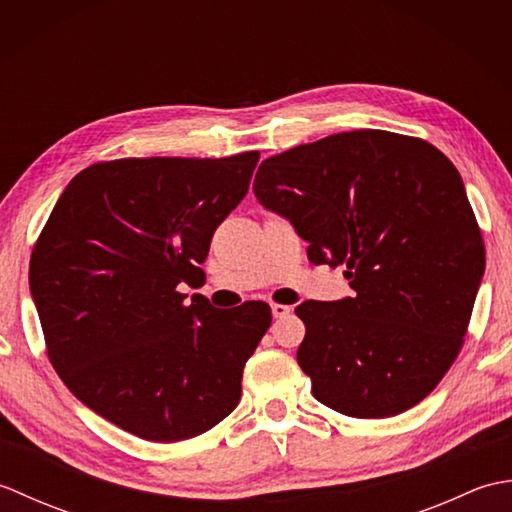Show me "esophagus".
<instances>
[{"instance_id":"34e87169","label":"esophagus","mask_w":512,"mask_h":512,"mask_svg":"<svg viewBox=\"0 0 512 512\" xmlns=\"http://www.w3.org/2000/svg\"><path fill=\"white\" fill-rule=\"evenodd\" d=\"M270 310H273V317L275 319H284V317H288V314L292 312V308L284 306V303H273V306H270Z\"/></svg>"}]
</instances>
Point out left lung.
<instances>
[{
	"label": "left lung",
	"mask_w": 512,
	"mask_h": 512,
	"mask_svg": "<svg viewBox=\"0 0 512 512\" xmlns=\"http://www.w3.org/2000/svg\"><path fill=\"white\" fill-rule=\"evenodd\" d=\"M253 191L354 290L295 308L314 398L352 418L418 405L458 356L484 277L453 162L420 138L356 129L266 158Z\"/></svg>",
	"instance_id": "8db88e82"
}]
</instances>
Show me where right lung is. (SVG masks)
Instances as JSON below:
<instances>
[{
  "instance_id": "1",
  "label": "right lung",
  "mask_w": 512,
  "mask_h": 512,
  "mask_svg": "<svg viewBox=\"0 0 512 512\" xmlns=\"http://www.w3.org/2000/svg\"><path fill=\"white\" fill-rule=\"evenodd\" d=\"M259 151L123 158L70 180L30 259L50 363L72 394L134 436L180 442L231 413L270 308L178 292L244 200Z\"/></svg>"
}]
</instances>
